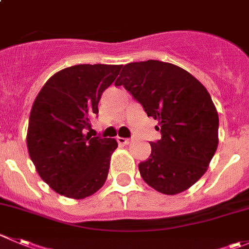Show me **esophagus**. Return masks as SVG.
Listing matches in <instances>:
<instances>
[{"instance_id":"1","label":"esophagus","mask_w":249,"mask_h":249,"mask_svg":"<svg viewBox=\"0 0 249 249\" xmlns=\"http://www.w3.org/2000/svg\"><path fill=\"white\" fill-rule=\"evenodd\" d=\"M117 141L122 146H126V144L130 143V139H125V137H117Z\"/></svg>"}]
</instances>
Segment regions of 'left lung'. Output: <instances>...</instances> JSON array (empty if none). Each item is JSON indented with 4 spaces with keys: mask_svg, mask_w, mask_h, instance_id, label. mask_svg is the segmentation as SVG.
I'll return each mask as SVG.
<instances>
[{
    "mask_svg": "<svg viewBox=\"0 0 249 249\" xmlns=\"http://www.w3.org/2000/svg\"><path fill=\"white\" fill-rule=\"evenodd\" d=\"M115 85L158 120L161 139L151 142V156L139 164L144 182L164 195L189 190L219 143L218 112L207 89L185 69L154 59L125 64Z\"/></svg>",
    "mask_w": 249,
    "mask_h": 249,
    "instance_id": "left-lung-1",
    "label": "left lung"
}]
</instances>
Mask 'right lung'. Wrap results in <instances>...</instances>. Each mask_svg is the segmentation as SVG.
<instances>
[{
  "label": "right lung",
  "instance_id": "obj_1",
  "mask_svg": "<svg viewBox=\"0 0 249 249\" xmlns=\"http://www.w3.org/2000/svg\"><path fill=\"white\" fill-rule=\"evenodd\" d=\"M120 69L113 64L69 67L51 76L36 96L26 146L40 178L57 194L83 199L105 185L118 142L85 131Z\"/></svg>",
  "mask_w": 249,
  "mask_h": 249
}]
</instances>
